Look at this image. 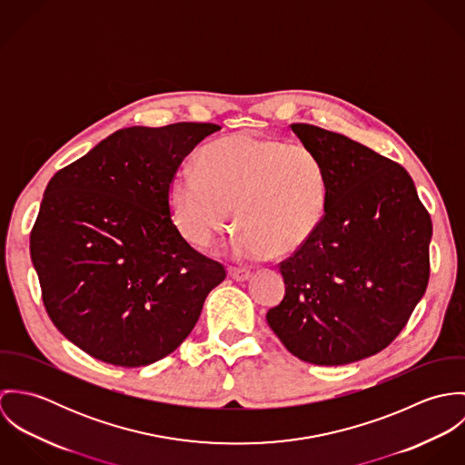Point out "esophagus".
I'll return each instance as SVG.
<instances>
[{"mask_svg":"<svg viewBox=\"0 0 465 465\" xmlns=\"http://www.w3.org/2000/svg\"><path fill=\"white\" fill-rule=\"evenodd\" d=\"M229 275L238 281V282H245L249 281L251 277V270H245V268H229Z\"/></svg>","mask_w":465,"mask_h":465,"instance_id":"obj_1","label":"esophagus"}]
</instances>
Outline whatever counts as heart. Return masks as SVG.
I'll return each instance as SVG.
<instances>
[{"label":"heart","mask_w":465,"mask_h":465,"mask_svg":"<svg viewBox=\"0 0 465 465\" xmlns=\"http://www.w3.org/2000/svg\"><path fill=\"white\" fill-rule=\"evenodd\" d=\"M173 225L193 247L205 249L232 222L240 260L302 249L326 214L328 183L321 159L304 144L232 134L202 148L199 168L177 170L166 190Z\"/></svg>","instance_id":"1"}]
</instances>
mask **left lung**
<instances>
[{
  "label": "left lung",
  "instance_id": "left-lung-1",
  "mask_svg": "<svg viewBox=\"0 0 465 465\" xmlns=\"http://www.w3.org/2000/svg\"><path fill=\"white\" fill-rule=\"evenodd\" d=\"M292 131L321 159L328 202L312 240L279 266L286 292L266 322L299 360L347 365L385 349L422 299L431 218L398 163L315 125Z\"/></svg>",
  "mask_w": 465,
  "mask_h": 465
}]
</instances>
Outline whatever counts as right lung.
I'll list each match as a JSON object with an SVG mask.
<instances>
[{
  "label": "right lung",
  "mask_w": 465,
  "mask_h": 465,
  "mask_svg": "<svg viewBox=\"0 0 465 465\" xmlns=\"http://www.w3.org/2000/svg\"><path fill=\"white\" fill-rule=\"evenodd\" d=\"M214 124L127 127L57 172L30 234V256L55 328L89 356L141 367L195 328L223 266L172 222L166 190Z\"/></svg>",
  "instance_id": "1"
}]
</instances>
